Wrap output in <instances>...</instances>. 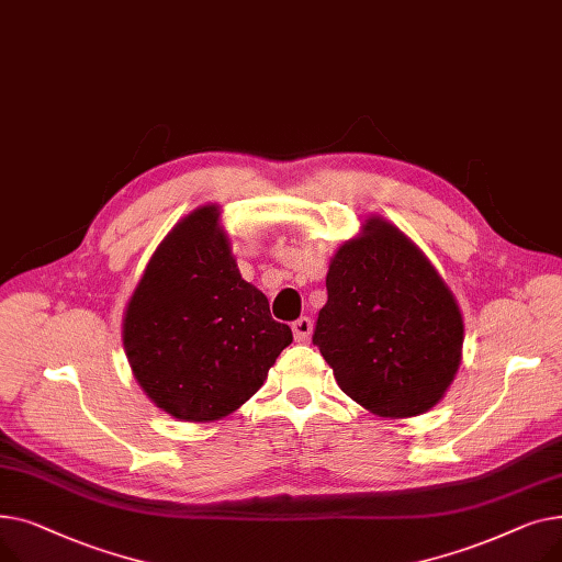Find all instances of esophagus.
Segmentation results:
<instances>
[{"label":"esophagus","mask_w":562,"mask_h":562,"mask_svg":"<svg viewBox=\"0 0 562 562\" xmlns=\"http://www.w3.org/2000/svg\"><path fill=\"white\" fill-rule=\"evenodd\" d=\"M291 328H293V337H296V341H305L312 335V318L301 316L299 321H293Z\"/></svg>","instance_id":"34e87169"}]
</instances>
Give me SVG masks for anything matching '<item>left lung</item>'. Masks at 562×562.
<instances>
[{
  "label": "left lung",
  "instance_id": "1",
  "mask_svg": "<svg viewBox=\"0 0 562 562\" xmlns=\"http://www.w3.org/2000/svg\"><path fill=\"white\" fill-rule=\"evenodd\" d=\"M312 341L344 394L385 419L417 417L460 369L464 321L424 250L382 216L330 259Z\"/></svg>",
  "mask_w": 562,
  "mask_h": 562
}]
</instances>
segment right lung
I'll list each match as a JSON object with an SVG mask.
<instances>
[{
	"label": "right lung",
	"instance_id": "right-lung-1",
	"mask_svg": "<svg viewBox=\"0 0 562 562\" xmlns=\"http://www.w3.org/2000/svg\"><path fill=\"white\" fill-rule=\"evenodd\" d=\"M291 339L269 299L241 278L218 204L198 206L164 236L123 316L140 390L193 424L239 409Z\"/></svg>",
	"mask_w": 562,
	"mask_h": 562
}]
</instances>
